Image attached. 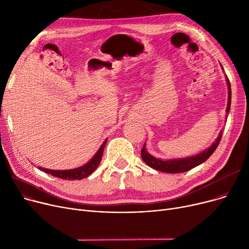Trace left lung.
<instances>
[{"label": "left lung", "mask_w": 249, "mask_h": 249, "mask_svg": "<svg viewBox=\"0 0 249 249\" xmlns=\"http://www.w3.org/2000/svg\"><path fill=\"white\" fill-rule=\"evenodd\" d=\"M222 70H223V68H222ZM226 82L228 85V104H227V108H226V113H227L226 118H227V115L230 111V105H231V87H230V82H229V78L227 77V75H226ZM222 131H223V130H221L218 138L215 140V142L210 147L205 149L204 151H202L201 153H199L197 155L190 156V158L168 160H162L160 159H156L147 152L145 143L141 149V158H142L143 161H144L147 165L156 169V171L168 173V174H178V173L188 172V171H190V169L205 162L213 154V152L216 150V148L218 147L219 143H220V140L222 137Z\"/></svg>", "instance_id": "8db88e82"}]
</instances>
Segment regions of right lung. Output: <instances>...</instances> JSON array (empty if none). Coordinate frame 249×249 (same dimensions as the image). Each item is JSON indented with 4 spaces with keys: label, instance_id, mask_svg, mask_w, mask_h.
I'll list each match as a JSON object with an SVG mask.
<instances>
[{
    "label": "right lung",
    "instance_id": "obj_1",
    "mask_svg": "<svg viewBox=\"0 0 249 249\" xmlns=\"http://www.w3.org/2000/svg\"><path fill=\"white\" fill-rule=\"evenodd\" d=\"M106 139L104 141L103 144L101 145V147L99 148V150L97 151V153L94 155V158L91 159L88 163L84 164L83 166L76 167L73 169H65V171H52V169H47V168H43V167H38L40 169L41 172H45L46 174H49L53 177L62 178V179H69V180H73V179H82L87 178L88 176H89L91 173L95 172V169L99 166L101 160H102V155L104 152V148L105 145L107 143Z\"/></svg>",
    "mask_w": 249,
    "mask_h": 249
}]
</instances>
